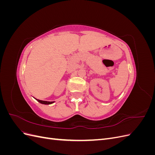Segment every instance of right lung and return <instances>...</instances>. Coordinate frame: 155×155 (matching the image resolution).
<instances>
[{"mask_svg": "<svg viewBox=\"0 0 155 155\" xmlns=\"http://www.w3.org/2000/svg\"><path fill=\"white\" fill-rule=\"evenodd\" d=\"M37 101H38L39 103H41V104H45V105H48V104H53V103L54 101H42V100H37Z\"/></svg>", "mask_w": 155, "mask_h": 155, "instance_id": "obj_1", "label": "right lung"}]
</instances>
